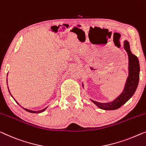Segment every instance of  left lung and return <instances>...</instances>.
Returning a JSON list of instances; mask_svg holds the SVG:
<instances>
[{"label":"left lung","instance_id":"obj_1","mask_svg":"<svg viewBox=\"0 0 146 146\" xmlns=\"http://www.w3.org/2000/svg\"><path fill=\"white\" fill-rule=\"evenodd\" d=\"M124 48L127 52L129 60V75L128 77L126 85L122 94L113 102L110 103H99L92 100L98 107L105 110H114L121 107L131 98L135 92L138 86L139 78H140V65L138 58L132 54L130 50L129 43L125 41Z\"/></svg>","mask_w":146,"mask_h":146}]
</instances>
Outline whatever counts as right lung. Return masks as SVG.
Wrapping results in <instances>:
<instances>
[{
    "mask_svg": "<svg viewBox=\"0 0 146 146\" xmlns=\"http://www.w3.org/2000/svg\"><path fill=\"white\" fill-rule=\"evenodd\" d=\"M17 104H19L17 103ZM23 109H24V110H25V111H27L30 112V113H42V112L46 110V108H44V109H43V110H42L37 111H31V110H27V109H25V108H23Z\"/></svg>",
    "mask_w": 146,
    "mask_h": 146,
    "instance_id": "obj_1",
    "label": "right lung"
}]
</instances>
